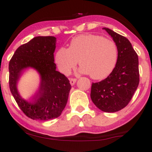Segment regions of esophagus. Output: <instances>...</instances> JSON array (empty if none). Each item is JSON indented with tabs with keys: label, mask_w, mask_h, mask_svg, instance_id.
Wrapping results in <instances>:
<instances>
[{
	"label": "esophagus",
	"mask_w": 152,
	"mask_h": 152,
	"mask_svg": "<svg viewBox=\"0 0 152 152\" xmlns=\"http://www.w3.org/2000/svg\"><path fill=\"white\" fill-rule=\"evenodd\" d=\"M76 78H71L70 79H69V80H70V84L72 86H74L75 83H76Z\"/></svg>",
	"instance_id": "34e87169"
}]
</instances>
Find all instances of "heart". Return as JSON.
Instances as JSON below:
<instances>
[{"instance_id":"b5f03b06","label":"heart","mask_w":152,"mask_h":152,"mask_svg":"<svg viewBox=\"0 0 152 152\" xmlns=\"http://www.w3.org/2000/svg\"><path fill=\"white\" fill-rule=\"evenodd\" d=\"M118 55L114 41L97 34H82L73 38L68 49L61 48L57 51L55 62L59 69L66 74L79 61L80 72L99 80L112 72Z\"/></svg>"}]
</instances>
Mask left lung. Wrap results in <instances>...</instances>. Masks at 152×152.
Returning <instances> with one entry per match:
<instances>
[{
    "instance_id": "8db88e82",
    "label": "left lung",
    "mask_w": 152,
    "mask_h": 152,
    "mask_svg": "<svg viewBox=\"0 0 152 152\" xmlns=\"http://www.w3.org/2000/svg\"><path fill=\"white\" fill-rule=\"evenodd\" d=\"M118 48V60L108 77L93 83L90 97L104 112H116L126 107L139 85L138 56L128 38L108 28H103Z\"/></svg>"
}]
</instances>
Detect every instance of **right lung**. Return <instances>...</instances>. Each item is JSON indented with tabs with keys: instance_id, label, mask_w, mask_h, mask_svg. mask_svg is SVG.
Segmentation results:
<instances>
[{
	"instance_id": "right-lung-1",
	"label": "right lung",
	"mask_w": 152,
	"mask_h": 152,
	"mask_svg": "<svg viewBox=\"0 0 152 152\" xmlns=\"http://www.w3.org/2000/svg\"><path fill=\"white\" fill-rule=\"evenodd\" d=\"M56 38L36 36L18 48L9 62L11 93L24 114L33 120L48 121L62 114L72 88L69 80L56 70L54 53ZM33 68L40 75L39 88L30 101L22 99L16 85L23 70Z\"/></svg>"
}]
</instances>
